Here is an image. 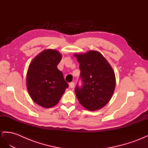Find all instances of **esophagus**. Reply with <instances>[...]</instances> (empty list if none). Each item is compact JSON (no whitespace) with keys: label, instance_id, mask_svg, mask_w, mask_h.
I'll return each mask as SVG.
<instances>
[{"label":"esophagus","instance_id":"34e87169","mask_svg":"<svg viewBox=\"0 0 148 148\" xmlns=\"http://www.w3.org/2000/svg\"><path fill=\"white\" fill-rule=\"evenodd\" d=\"M69 87H70V88H74V85H75V84H74V82H71V83H69Z\"/></svg>","mask_w":148,"mask_h":148}]
</instances>
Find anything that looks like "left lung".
Masks as SVG:
<instances>
[{"mask_svg": "<svg viewBox=\"0 0 148 148\" xmlns=\"http://www.w3.org/2000/svg\"><path fill=\"white\" fill-rule=\"evenodd\" d=\"M80 64L83 86L74 91L80 104L89 111H96L110 101L116 87L114 71L106 59L99 51L90 50L75 53Z\"/></svg>", "mask_w": 148, "mask_h": 148, "instance_id": "obj_1", "label": "left lung"}]
</instances>
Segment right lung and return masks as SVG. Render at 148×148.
I'll list each match as a JSON object with an SVG mask.
<instances>
[{
    "mask_svg": "<svg viewBox=\"0 0 148 148\" xmlns=\"http://www.w3.org/2000/svg\"><path fill=\"white\" fill-rule=\"evenodd\" d=\"M62 55L47 49L32 60L27 70L26 86L31 99L39 106L49 108L58 103L69 85L57 68Z\"/></svg>",
    "mask_w": 148,
    "mask_h": 148,
    "instance_id": "right-lung-1",
    "label": "right lung"
}]
</instances>
